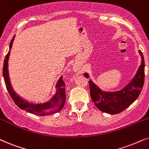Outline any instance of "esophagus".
<instances>
[{
	"label": "esophagus",
	"mask_w": 149,
	"mask_h": 149,
	"mask_svg": "<svg viewBox=\"0 0 149 149\" xmlns=\"http://www.w3.org/2000/svg\"><path fill=\"white\" fill-rule=\"evenodd\" d=\"M74 70H75V71H76V69H74Z\"/></svg>",
	"instance_id": "34e87169"
}]
</instances>
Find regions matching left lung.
Returning <instances> with one entry per match:
<instances>
[{"label":"left lung","mask_w":149,"mask_h":149,"mask_svg":"<svg viewBox=\"0 0 149 149\" xmlns=\"http://www.w3.org/2000/svg\"><path fill=\"white\" fill-rule=\"evenodd\" d=\"M138 53L141 56V64L134 77L128 84L118 91L102 90L93 81L90 79V96L92 101L100 111L110 114H117L127 109L140 95L144 82V59L142 52ZM86 78H90L88 72L84 73Z\"/></svg>","instance_id":"left-lung-1"}]
</instances>
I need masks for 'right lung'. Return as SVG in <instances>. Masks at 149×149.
I'll return each mask as SVG.
<instances>
[{
  "instance_id": "obj_1",
  "label": "right lung",
  "mask_w": 149,
  "mask_h": 149,
  "mask_svg": "<svg viewBox=\"0 0 149 149\" xmlns=\"http://www.w3.org/2000/svg\"><path fill=\"white\" fill-rule=\"evenodd\" d=\"M14 38L15 36H13V39L11 40L10 44H9V51L6 55V57H5L3 69L4 80H5V86H6L7 90L9 92V95L11 96L13 102L20 109L24 110L26 111H28V112L31 113H33V114L44 116L51 115L59 112L63 108L65 103V99H66L65 98V84L62 80V76L59 77L57 84L55 85V94H54L53 96H52L49 100L44 102L43 103H37L29 102V100H25L22 97H21L13 90V87L11 86L10 78H9V75L8 61Z\"/></svg>"
}]
</instances>
